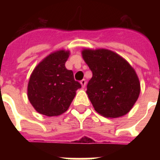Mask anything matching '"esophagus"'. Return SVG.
Wrapping results in <instances>:
<instances>
[{
    "mask_svg": "<svg viewBox=\"0 0 160 160\" xmlns=\"http://www.w3.org/2000/svg\"><path fill=\"white\" fill-rule=\"evenodd\" d=\"M80 84H81V85H82V87H85V85H86V80H85V79H83L81 81H80Z\"/></svg>",
    "mask_w": 160,
    "mask_h": 160,
    "instance_id": "obj_1",
    "label": "esophagus"
}]
</instances>
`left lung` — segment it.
Instances as JSON below:
<instances>
[{"label": "left lung", "instance_id": "1", "mask_svg": "<svg viewBox=\"0 0 160 160\" xmlns=\"http://www.w3.org/2000/svg\"><path fill=\"white\" fill-rule=\"evenodd\" d=\"M82 56L93 74L86 93L95 111L106 118L129 112L140 93L139 78L131 65L106 49H84Z\"/></svg>", "mask_w": 160, "mask_h": 160}]
</instances>
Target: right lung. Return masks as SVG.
Listing matches in <instances>:
<instances>
[{
  "instance_id": "obj_1",
  "label": "right lung",
  "mask_w": 160,
  "mask_h": 160,
  "mask_svg": "<svg viewBox=\"0 0 160 160\" xmlns=\"http://www.w3.org/2000/svg\"><path fill=\"white\" fill-rule=\"evenodd\" d=\"M70 51H55L39 63L31 75L27 87L30 102L36 111L46 116H57L70 107L81 85L74 79L65 64Z\"/></svg>"
}]
</instances>
